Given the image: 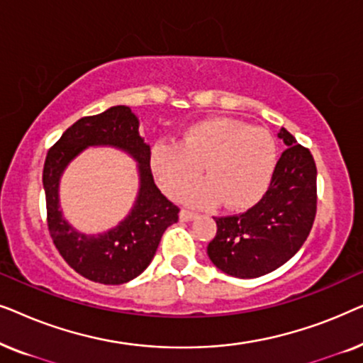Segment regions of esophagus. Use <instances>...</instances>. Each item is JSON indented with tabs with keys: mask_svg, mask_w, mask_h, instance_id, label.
<instances>
[{
	"mask_svg": "<svg viewBox=\"0 0 363 363\" xmlns=\"http://www.w3.org/2000/svg\"><path fill=\"white\" fill-rule=\"evenodd\" d=\"M180 221H191V220H195V218L198 216L196 213H193V211H188V210H182L180 211Z\"/></svg>",
	"mask_w": 363,
	"mask_h": 363,
	"instance_id": "obj_1",
	"label": "esophagus"
}]
</instances>
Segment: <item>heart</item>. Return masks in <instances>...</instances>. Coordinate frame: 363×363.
I'll return each mask as SVG.
<instances>
[{"instance_id": "1", "label": "heart", "mask_w": 363, "mask_h": 363, "mask_svg": "<svg viewBox=\"0 0 363 363\" xmlns=\"http://www.w3.org/2000/svg\"><path fill=\"white\" fill-rule=\"evenodd\" d=\"M277 143L264 128L231 117H210L191 123L177 142L153 147L150 165L158 185L168 195L199 174L207 178L178 193L191 206L223 200L230 210H245L264 195L274 175Z\"/></svg>"}]
</instances>
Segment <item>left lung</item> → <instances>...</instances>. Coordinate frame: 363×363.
I'll use <instances>...</instances> for the list:
<instances>
[{"label":"left lung","instance_id":"obj_1","mask_svg":"<svg viewBox=\"0 0 363 363\" xmlns=\"http://www.w3.org/2000/svg\"><path fill=\"white\" fill-rule=\"evenodd\" d=\"M287 147L261 201L238 216L215 218L216 236L208 257L225 274L252 279L286 264L309 236L315 218L317 168L311 152L286 128Z\"/></svg>","mask_w":363,"mask_h":363}]
</instances>
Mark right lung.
<instances>
[{
	"label": "right lung",
	"instance_id": "1",
	"mask_svg": "<svg viewBox=\"0 0 363 363\" xmlns=\"http://www.w3.org/2000/svg\"><path fill=\"white\" fill-rule=\"evenodd\" d=\"M138 117L127 106H113L84 117L67 128L48 152L43 170L48 226L57 251L79 274L101 284H123L150 264L162 235L178 221V208L158 190L150 170V145L138 132ZM91 146L117 147L138 162L139 190L126 218L111 230L86 233L63 216L58 186L65 168Z\"/></svg>",
	"mask_w": 363,
	"mask_h": 363
}]
</instances>
